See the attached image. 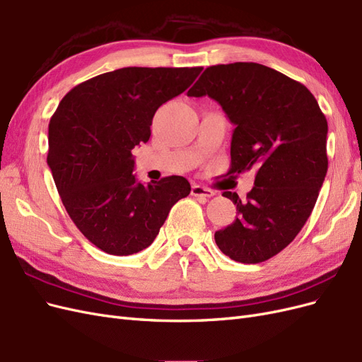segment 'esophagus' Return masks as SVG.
<instances>
[{
    "label": "esophagus",
    "mask_w": 362,
    "mask_h": 362,
    "mask_svg": "<svg viewBox=\"0 0 362 362\" xmlns=\"http://www.w3.org/2000/svg\"><path fill=\"white\" fill-rule=\"evenodd\" d=\"M192 194L196 196V198H211V196H214V192L211 189H206L204 187V185H199V184H193L192 185Z\"/></svg>",
    "instance_id": "obj_1"
}]
</instances>
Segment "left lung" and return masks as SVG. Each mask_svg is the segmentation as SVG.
<instances>
[{"instance_id": "left-lung-1", "label": "left lung", "mask_w": 362, "mask_h": 362, "mask_svg": "<svg viewBox=\"0 0 362 362\" xmlns=\"http://www.w3.org/2000/svg\"><path fill=\"white\" fill-rule=\"evenodd\" d=\"M187 95L213 98L234 124L228 173L257 172L245 201L222 193L238 216L216 231V245L245 264L275 257L308 221L327 172V122L314 95L252 62L206 68Z\"/></svg>"}]
</instances>
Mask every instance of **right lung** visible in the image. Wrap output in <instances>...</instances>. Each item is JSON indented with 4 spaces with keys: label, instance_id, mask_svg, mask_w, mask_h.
I'll return each mask as SVG.
<instances>
[{
    "label": "right lung",
    "instance_id": "obj_1",
    "mask_svg": "<svg viewBox=\"0 0 362 362\" xmlns=\"http://www.w3.org/2000/svg\"><path fill=\"white\" fill-rule=\"evenodd\" d=\"M202 68H122L64 95L48 127V166L72 222L110 255L146 249L192 187L184 177L137 182L131 149L146 144L158 107Z\"/></svg>",
    "mask_w": 362,
    "mask_h": 362
}]
</instances>
